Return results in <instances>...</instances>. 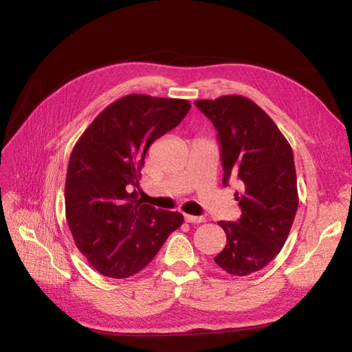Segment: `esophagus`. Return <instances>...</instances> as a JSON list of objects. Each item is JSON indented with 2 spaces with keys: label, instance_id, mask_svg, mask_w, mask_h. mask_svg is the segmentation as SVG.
Returning a JSON list of instances; mask_svg holds the SVG:
<instances>
[{
  "label": "esophagus",
  "instance_id": "esophagus-1",
  "mask_svg": "<svg viewBox=\"0 0 352 352\" xmlns=\"http://www.w3.org/2000/svg\"><path fill=\"white\" fill-rule=\"evenodd\" d=\"M185 221L188 223H204L206 219L204 217H198V216H190V214H185Z\"/></svg>",
  "mask_w": 352,
  "mask_h": 352
}]
</instances>
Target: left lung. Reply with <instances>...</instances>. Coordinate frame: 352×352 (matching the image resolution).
I'll list each match as a JSON object with an SVG mask.
<instances>
[{
  "label": "left lung",
  "mask_w": 352,
  "mask_h": 352,
  "mask_svg": "<svg viewBox=\"0 0 352 352\" xmlns=\"http://www.w3.org/2000/svg\"><path fill=\"white\" fill-rule=\"evenodd\" d=\"M197 107L217 129L223 185L238 177V221H219L226 247L214 257L223 270L248 276L280 252L298 210L294 153L269 114L242 95L198 100Z\"/></svg>",
  "instance_id": "obj_1"
}]
</instances>
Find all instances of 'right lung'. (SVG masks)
Segmentation results:
<instances>
[{
  "mask_svg": "<svg viewBox=\"0 0 352 352\" xmlns=\"http://www.w3.org/2000/svg\"><path fill=\"white\" fill-rule=\"evenodd\" d=\"M188 100L131 94L105 107L70 154L65 204L74 243L92 267L113 279L142 270L180 212L142 204L136 190L150 145L188 114Z\"/></svg>",
  "mask_w": 352,
  "mask_h": 352,
  "instance_id": "1",
  "label": "right lung"
}]
</instances>
